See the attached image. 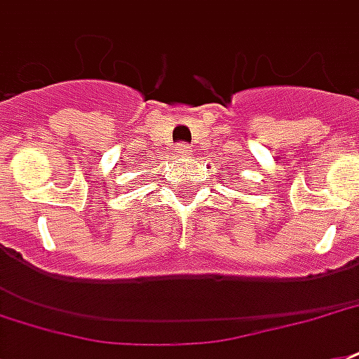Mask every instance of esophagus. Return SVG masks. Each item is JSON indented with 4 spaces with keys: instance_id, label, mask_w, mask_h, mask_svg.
Here are the masks:
<instances>
[{
    "instance_id": "34e87169",
    "label": "esophagus",
    "mask_w": 359,
    "mask_h": 359,
    "mask_svg": "<svg viewBox=\"0 0 359 359\" xmlns=\"http://www.w3.org/2000/svg\"><path fill=\"white\" fill-rule=\"evenodd\" d=\"M177 154H179V156H188V154H190V146L177 144Z\"/></svg>"
}]
</instances>
